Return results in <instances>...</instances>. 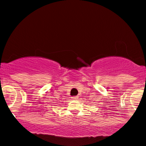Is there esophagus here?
Returning <instances> with one entry per match:
<instances>
[{"label":"esophagus","instance_id":"1","mask_svg":"<svg viewBox=\"0 0 146 146\" xmlns=\"http://www.w3.org/2000/svg\"><path fill=\"white\" fill-rule=\"evenodd\" d=\"M77 99H78V96H73L72 97V99L73 100H76Z\"/></svg>","mask_w":146,"mask_h":146}]
</instances>
